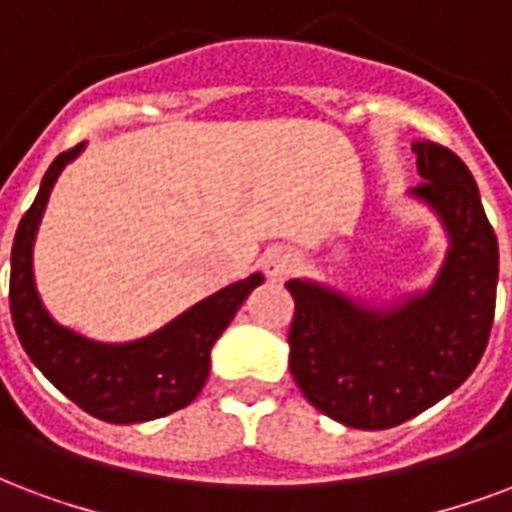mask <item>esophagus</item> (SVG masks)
<instances>
[{"instance_id":"1","label":"esophagus","mask_w":512,"mask_h":512,"mask_svg":"<svg viewBox=\"0 0 512 512\" xmlns=\"http://www.w3.org/2000/svg\"><path fill=\"white\" fill-rule=\"evenodd\" d=\"M299 259L294 256L291 251H286V248H275V251H270L267 256H264V261H261V267H264V275L272 280V283H283V280L291 275V272L297 270Z\"/></svg>"}]
</instances>
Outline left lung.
<instances>
[{
    "instance_id": "left-lung-1",
    "label": "left lung",
    "mask_w": 512,
    "mask_h": 512,
    "mask_svg": "<svg viewBox=\"0 0 512 512\" xmlns=\"http://www.w3.org/2000/svg\"><path fill=\"white\" fill-rule=\"evenodd\" d=\"M410 194L432 207L448 251L432 286L370 307L315 280H288V367L315 410L353 429H391L470 378L489 343L499 248L467 164L437 142H413Z\"/></svg>"
}]
</instances>
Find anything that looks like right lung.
I'll list each match as a JSON object with an SVG mask.
<instances>
[{"label":"right lung","mask_w":512,"mask_h":512,"mask_svg":"<svg viewBox=\"0 0 512 512\" xmlns=\"http://www.w3.org/2000/svg\"><path fill=\"white\" fill-rule=\"evenodd\" d=\"M83 148L86 142L53 159L34 205L18 224L10 256V313L23 351L64 397L107 424H142L197 399L210 375L215 340L253 288L264 283V275L253 272L251 278L215 291L134 343H96L56 324L34 286L32 248L53 183Z\"/></svg>","instance_id":"1"}]
</instances>
